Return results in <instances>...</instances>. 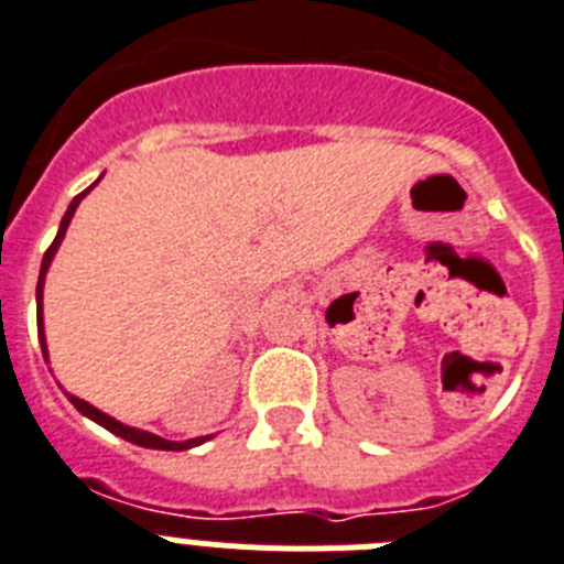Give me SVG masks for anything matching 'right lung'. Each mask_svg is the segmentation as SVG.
Masks as SVG:
<instances>
[{
  "label": "right lung",
  "instance_id": "right-lung-1",
  "mask_svg": "<svg viewBox=\"0 0 564 564\" xmlns=\"http://www.w3.org/2000/svg\"><path fill=\"white\" fill-rule=\"evenodd\" d=\"M98 181H101V177H98ZM98 181H96V183H98ZM96 183H93V186H96ZM93 186H89V188H93ZM89 188H87V192H89ZM87 192H82V194H78V197H76V200L69 203L67 214H64V217H62V226H58L56 239H53V246H50L47 251H44L42 271H39V285H36V322H39V341H42L44 361H47V341H44V316H42V291H44V276H47L50 262H53V257H56V251H58V246H62L64 234H67L69 220H73V214H76L78 203L84 200V194H87ZM67 398H69V403H73V406H76V410L82 412V415H87V417H89V421H96L98 426H104V430H109V432H112V435L123 437V441L134 443V446H143V449L183 452V449H194V446H200V443H206L208 437H212V435H206V437H192V441H183V443H177V441H166V437H161V435H152V432L134 430V426H127V423L115 421V417H109L107 412L96 410V406H93V403L82 401V398H76V395H67Z\"/></svg>",
  "mask_w": 564,
  "mask_h": 564
}]
</instances>
